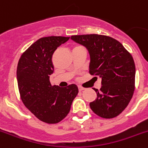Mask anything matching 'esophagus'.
<instances>
[{"instance_id":"esophagus-1","label":"esophagus","mask_w":148,"mask_h":148,"mask_svg":"<svg viewBox=\"0 0 148 148\" xmlns=\"http://www.w3.org/2000/svg\"><path fill=\"white\" fill-rule=\"evenodd\" d=\"M78 88H79V91H82V90H85V88H84V87H82V86H78Z\"/></svg>"}]
</instances>
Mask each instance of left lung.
I'll return each mask as SVG.
<instances>
[{
  "label": "left lung",
  "mask_w": 148,
  "mask_h": 148,
  "mask_svg": "<svg viewBox=\"0 0 148 148\" xmlns=\"http://www.w3.org/2000/svg\"><path fill=\"white\" fill-rule=\"evenodd\" d=\"M84 45L90 56L89 73L101 78L100 90L93 89L97 99L90 103L95 114L110 119L119 115L130 102L135 89V63L121 42L99 34L71 37Z\"/></svg>",
  "instance_id": "left-lung-1"
}]
</instances>
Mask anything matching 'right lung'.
<instances>
[{
    "label": "right lung",
    "mask_w": 148,
    "mask_h": 148,
    "mask_svg": "<svg viewBox=\"0 0 148 148\" xmlns=\"http://www.w3.org/2000/svg\"><path fill=\"white\" fill-rule=\"evenodd\" d=\"M70 37L47 36L37 40L21 55L16 69L20 98L24 105L42 122L58 123L69 114L79 92L71 84L66 88L52 85V55Z\"/></svg>",
    "instance_id": "obj_1"
}]
</instances>
